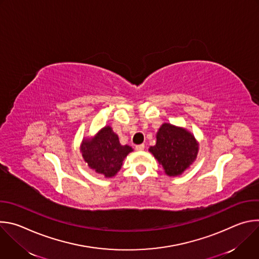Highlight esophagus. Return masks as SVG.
<instances>
[{
  "label": "esophagus",
  "mask_w": 259,
  "mask_h": 259,
  "mask_svg": "<svg viewBox=\"0 0 259 259\" xmlns=\"http://www.w3.org/2000/svg\"><path fill=\"white\" fill-rule=\"evenodd\" d=\"M135 150H136V151H143V150H144V144L142 143V144H137V145H135Z\"/></svg>",
  "instance_id": "34e87169"
}]
</instances>
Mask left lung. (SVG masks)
<instances>
[{
	"mask_svg": "<svg viewBox=\"0 0 259 259\" xmlns=\"http://www.w3.org/2000/svg\"><path fill=\"white\" fill-rule=\"evenodd\" d=\"M150 152L169 176L180 175L190 167L198 154L195 137L182 128L163 124L157 133V143Z\"/></svg>",
	"mask_w": 259,
	"mask_h": 259,
	"instance_id": "left-lung-1",
	"label": "left lung"
}]
</instances>
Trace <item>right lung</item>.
Segmentation results:
<instances>
[{"instance_id": "right-lung-1", "label": "right lung", "mask_w": 259, "mask_h": 259, "mask_svg": "<svg viewBox=\"0 0 259 259\" xmlns=\"http://www.w3.org/2000/svg\"><path fill=\"white\" fill-rule=\"evenodd\" d=\"M130 152L131 146L122 145L109 126L101 129L92 140L83 141L82 144L83 157L88 166L105 177L114 176L121 169Z\"/></svg>"}]
</instances>
